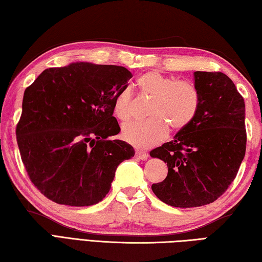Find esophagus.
I'll return each instance as SVG.
<instances>
[{
    "mask_svg": "<svg viewBox=\"0 0 262 262\" xmlns=\"http://www.w3.org/2000/svg\"><path fill=\"white\" fill-rule=\"evenodd\" d=\"M148 152L142 151V150H137L136 151V157H138L139 160H147L148 159Z\"/></svg>",
    "mask_w": 262,
    "mask_h": 262,
    "instance_id": "obj_1",
    "label": "esophagus"
}]
</instances>
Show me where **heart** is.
I'll use <instances>...</instances> for the list:
<instances>
[{
    "label": "heart",
    "instance_id": "heart-1",
    "mask_svg": "<svg viewBox=\"0 0 262 262\" xmlns=\"http://www.w3.org/2000/svg\"><path fill=\"white\" fill-rule=\"evenodd\" d=\"M138 88L142 95L152 98L146 121H136L123 125V140L140 149L163 141L169 133V125L180 131L194 120L200 107V92L189 81L151 71L138 77ZM132 91L123 89L115 97L113 112L120 121H127L132 114Z\"/></svg>",
    "mask_w": 262,
    "mask_h": 262
}]
</instances>
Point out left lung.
<instances>
[{"mask_svg":"<svg viewBox=\"0 0 262 262\" xmlns=\"http://www.w3.org/2000/svg\"><path fill=\"white\" fill-rule=\"evenodd\" d=\"M200 107L185 129L150 151L164 161L167 176L151 189L174 208L210 204L234 181L246 149L245 103L221 72H195Z\"/></svg>","mask_w":262,"mask_h":262,"instance_id":"8db88e82","label":"left lung"}]
</instances>
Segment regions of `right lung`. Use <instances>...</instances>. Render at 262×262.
Returning a JSON list of instances; mask_svg holds the SVG:
<instances>
[{
  "label": "right lung",
  "mask_w": 262,
  "mask_h": 262,
  "mask_svg": "<svg viewBox=\"0 0 262 262\" xmlns=\"http://www.w3.org/2000/svg\"><path fill=\"white\" fill-rule=\"evenodd\" d=\"M125 67L73 62L48 68L24 93L17 124L21 161L34 186L58 204L89 206L111 189L115 171L135 156L113 116Z\"/></svg>",
  "instance_id": "obj_1"
}]
</instances>
